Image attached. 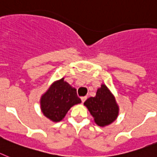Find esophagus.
<instances>
[{"label":"esophagus","mask_w":157,"mask_h":157,"mask_svg":"<svg viewBox=\"0 0 157 157\" xmlns=\"http://www.w3.org/2000/svg\"><path fill=\"white\" fill-rule=\"evenodd\" d=\"M80 99H81V101H82V103H84V101H85V100L87 99V96H83V97H81Z\"/></svg>","instance_id":"34e87169"}]
</instances>
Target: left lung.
I'll return each instance as SVG.
<instances>
[{
	"label": "left lung",
	"mask_w": 157,
	"mask_h": 157,
	"mask_svg": "<svg viewBox=\"0 0 157 157\" xmlns=\"http://www.w3.org/2000/svg\"><path fill=\"white\" fill-rule=\"evenodd\" d=\"M84 105L94 118L95 124L101 127L111 124L118 116L119 107L115 97L104 84L98 88L95 97L88 98Z\"/></svg>",
	"instance_id": "1"
}]
</instances>
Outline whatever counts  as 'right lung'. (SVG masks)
<instances>
[{
  "label": "right lung",
  "instance_id": "obj_1",
  "mask_svg": "<svg viewBox=\"0 0 157 157\" xmlns=\"http://www.w3.org/2000/svg\"><path fill=\"white\" fill-rule=\"evenodd\" d=\"M81 103L77 89L64 80H56L42 95L40 108L45 116L54 122L62 121L69 109Z\"/></svg>",
  "mask_w": 157,
  "mask_h": 157
}]
</instances>
